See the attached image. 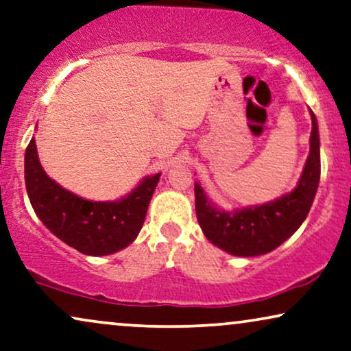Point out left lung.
<instances>
[{"mask_svg": "<svg viewBox=\"0 0 351 351\" xmlns=\"http://www.w3.org/2000/svg\"><path fill=\"white\" fill-rule=\"evenodd\" d=\"M319 134L311 112L310 154L297 188L282 197L256 207L223 212L215 208L195 183V215L207 239L228 254L256 256L268 254L295 232L310 212L319 184Z\"/></svg>", "mask_w": 351, "mask_h": 351, "instance_id": "left-lung-1", "label": "left lung"}]
</instances>
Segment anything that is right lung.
I'll return each mask as SVG.
<instances>
[{
    "instance_id": "1",
    "label": "right lung",
    "mask_w": 351,
    "mask_h": 351,
    "mask_svg": "<svg viewBox=\"0 0 351 351\" xmlns=\"http://www.w3.org/2000/svg\"><path fill=\"white\" fill-rule=\"evenodd\" d=\"M158 178L160 173L147 176L117 202H91L46 175L34 138L25 151V186L36 217L54 236L85 255H110L136 239Z\"/></svg>"
}]
</instances>
